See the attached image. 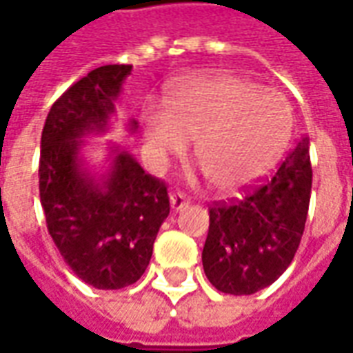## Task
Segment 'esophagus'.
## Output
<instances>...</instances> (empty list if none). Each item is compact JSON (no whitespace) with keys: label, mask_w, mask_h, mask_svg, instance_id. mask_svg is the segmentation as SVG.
<instances>
[{"label":"esophagus","mask_w":353,"mask_h":353,"mask_svg":"<svg viewBox=\"0 0 353 353\" xmlns=\"http://www.w3.org/2000/svg\"><path fill=\"white\" fill-rule=\"evenodd\" d=\"M169 200H171V208L172 211H181V209H184L190 201H188V198L182 194V192H172L171 196H169Z\"/></svg>","instance_id":"1"}]
</instances>
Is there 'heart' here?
<instances>
[{
    "label": "heart",
    "instance_id": "1",
    "mask_svg": "<svg viewBox=\"0 0 353 353\" xmlns=\"http://www.w3.org/2000/svg\"><path fill=\"white\" fill-rule=\"evenodd\" d=\"M155 161L181 153L194 138V157L219 192H236L267 172L292 134L288 101L240 77L186 80L144 117Z\"/></svg>",
    "mask_w": 353,
    "mask_h": 353
}]
</instances>
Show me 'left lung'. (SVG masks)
<instances>
[{"label": "left lung", "instance_id": "left-lung-1", "mask_svg": "<svg viewBox=\"0 0 353 353\" xmlns=\"http://www.w3.org/2000/svg\"><path fill=\"white\" fill-rule=\"evenodd\" d=\"M311 196L310 140L302 138L259 186L242 200L215 201L201 252L203 271L217 290L255 294L273 284L300 246Z\"/></svg>", "mask_w": 353, "mask_h": 353}]
</instances>
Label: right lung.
<instances>
[{"instance_id": "obj_1", "label": "right lung", "mask_w": 353, "mask_h": 353, "mask_svg": "<svg viewBox=\"0 0 353 353\" xmlns=\"http://www.w3.org/2000/svg\"><path fill=\"white\" fill-rule=\"evenodd\" d=\"M130 70L132 65L90 70L51 105L42 130L40 201L48 230L72 273L99 290L125 288L144 274L171 209L167 184L130 153L113 150L101 181L80 159L82 136L105 132Z\"/></svg>"}]
</instances>
